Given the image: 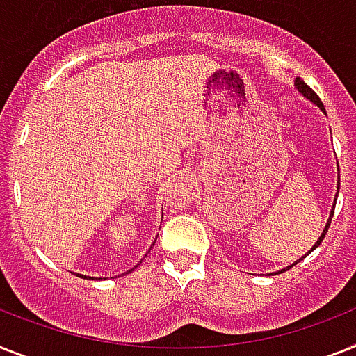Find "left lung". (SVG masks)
I'll list each match as a JSON object with an SVG mask.
<instances>
[{
	"instance_id": "1",
	"label": "left lung",
	"mask_w": 356,
	"mask_h": 356,
	"mask_svg": "<svg viewBox=\"0 0 356 356\" xmlns=\"http://www.w3.org/2000/svg\"><path fill=\"white\" fill-rule=\"evenodd\" d=\"M295 87H296V89H298V92H302V94H304L305 98H307V99H311V102H313V104H315V105H318V107H320V111H322V113H325L324 104H322V102H320V98H318V96H316V94H315V90L311 89L309 85H305V83H304V79L296 78V79H295ZM337 189H340V176H339V187H337ZM337 195H339V193H337ZM334 204H337V200H334ZM333 213H334V209H331V216H330V220H327V224H325L324 233L320 234V238H318V240H316V242H315V245H313V248H311V251H313V249H316V248H318L320 243H322V240H324L325 233H327V229H330L331 218H333ZM311 251H309V252H311ZM302 258H304V257H302ZM302 258H300V260H302ZM300 260H296L295 264H298V262H300ZM295 264H293V266H295ZM293 266H289V267H293ZM289 267H287V269H289ZM282 271H286V269H282ZM282 271H278V273H282Z\"/></svg>"
}]
</instances>
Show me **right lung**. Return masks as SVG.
Masks as SVG:
<instances>
[{"label":"right lung","instance_id":"1","mask_svg":"<svg viewBox=\"0 0 356 356\" xmlns=\"http://www.w3.org/2000/svg\"><path fill=\"white\" fill-rule=\"evenodd\" d=\"M79 277H81V278H90V277H83V275H79Z\"/></svg>","mask_w":356,"mask_h":356}]
</instances>
